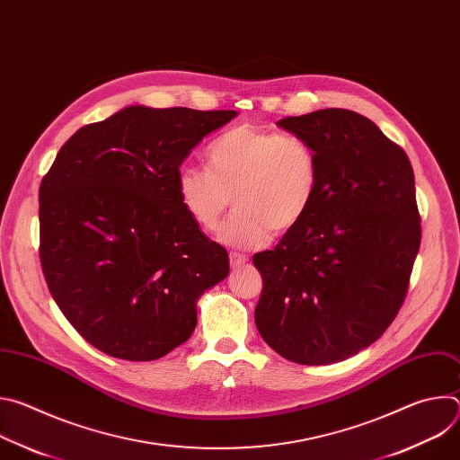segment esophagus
Segmentation results:
<instances>
[{
  "label": "esophagus",
  "mask_w": 460,
  "mask_h": 460,
  "mask_svg": "<svg viewBox=\"0 0 460 460\" xmlns=\"http://www.w3.org/2000/svg\"><path fill=\"white\" fill-rule=\"evenodd\" d=\"M229 260H231V268L233 270H236V268H242V266H245L247 261H249V256L247 254H243V252H236V251H233L231 254H229Z\"/></svg>",
  "instance_id": "34e87169"
}]
</instances>
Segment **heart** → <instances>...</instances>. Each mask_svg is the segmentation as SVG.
<instances>
[{
    "label": "heart",
    "instance_id": "1",
    "mask_svg": "<svg viewBox=\"0 0 460 460\" xmlns=\"http://www.w3.org/2000/svg\"><path fill=\"white\" fill-rule=\"evenodd\" d=\"M206 162L208 169H178V202L196 226L213 233L233 199L236 211L218 233L231 247H258L271 231L295 229L318 194V153L298 135L234 125L209 144Z\"/></svg>",
    "mask_w": 460,
    "mask_h": 460
}]
</instances>
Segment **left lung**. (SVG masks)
I'll list each match as a JSON object with an SVG mask.
<instances>
[{
	"instance_id": "obj_1",
	"label": "left lung",
	"mask_w": 460,
	"mask_h": 460,
	"mask_svg": "<svg viewBox=\"0 0 460 460\" xmlns=\"http://www.w3.org/2000/svg\"><path fill=\"white\" fill-rule=\"evenodd\" d=\"M279 125L313 144L318 194L305 218L252 264L261 339L304 366L346 360L382 337L410 288L420 215L408 155L366 116L322 109Z\"/></svg>"
}]
</instances>
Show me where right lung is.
I'll list each match as a JSON object with an SVG mask.
<instances>
[{
	"instance_id": "1",
	"label": "right lung",
	"mask_w": 460,
	"mask_h": 460,
	"mask_svg": "<svg viewBox=\"0 0 460 460\" xmlns=\"http://www.w3.org/2000/svg\"><path fill=\"white\" fill-rule=\"evenodd\" d=\"M236 111L125 107L65 142L40 185V260L75 330L121 360H156L196 327L227 251L181 209L183 158Z\"/></svg>"
}]
</instances>
